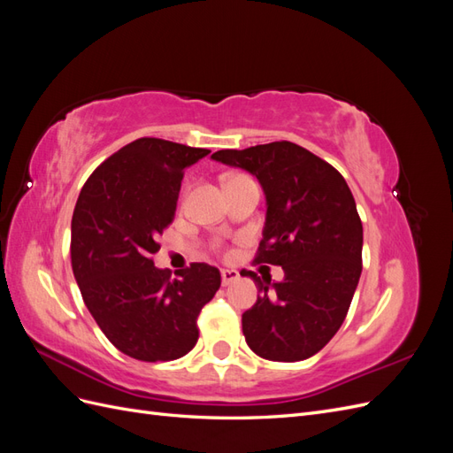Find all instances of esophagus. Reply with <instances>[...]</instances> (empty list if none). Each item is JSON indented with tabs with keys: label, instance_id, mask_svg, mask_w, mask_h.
Here are the masks:
<instances>
[{
	"label": "esophagus",
	"instance_id": "34e87169",
	"mask_svg": "<svg viewBox=\"0 0 453 453\" xmlns=\"http://www.w3.org/2000/svg\"><path fill=\"white\" fill-rule=\"evenodd\" d=\"M240 278V273L236 270H221V283L226 287L232 281H236Z\"/></svg>",
	"mask_w": 453,
	"mask_h": 453
}]
</instances>
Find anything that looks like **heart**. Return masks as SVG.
<instances>
[{"instance_id":"heart-1","label":"heart","mask_w":453,"mask_h":453,"mask_svg":"<svg viewBox=\"0 0 453 453\" xmlns=\"http://www.w3.org/2000/svg\"><path fill=\"white\" fill-rule=\"evenodd\" d=\"M236 177H243V175H236Z\"/></svg>"}]
</instances>
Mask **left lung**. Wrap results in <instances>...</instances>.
Returning <instances> with one entry per match:
<instances>
[{"instance_id": "1", "label": "left lung", "mask_w": 453, "mask_h": 453, "mask_svg": "<svg viewBox=\"0 0 453 453\" xmlns=\"http://www.w3.org/2000/svg\"><path fill=\"white\" fill-rule=\"evenodd\" d=\"M251 172L266 195V226L253 263L285 280L250 276L260 296L242 315L248 346L263 359L303 361L344 323L363 270V223L342 173L308 149L272 142L211 155Z\"/></svg>"}]
</instances>
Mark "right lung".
Listing matches in <instances>:
<instances>
[{
    "label": "right lung",
    "instance_id": "add662e5",
    "mask_svg": "<svg viewBox=\"0 0 453 453\" xmlns=\"http://www.w3.org/2000/svg\"><path fill=\"white\" fill-rule=\"evenodd\" d=\"M208 149L140 138L105 158L81 188L72 219V268L85 304L132 359L173 361L196 346L198 315L221 287L215 266L172 278L153 263L173 221L185 168Z\"/></svg>",
    "mask_w": 453,
    "mask_h": 453
}]
</instances>
